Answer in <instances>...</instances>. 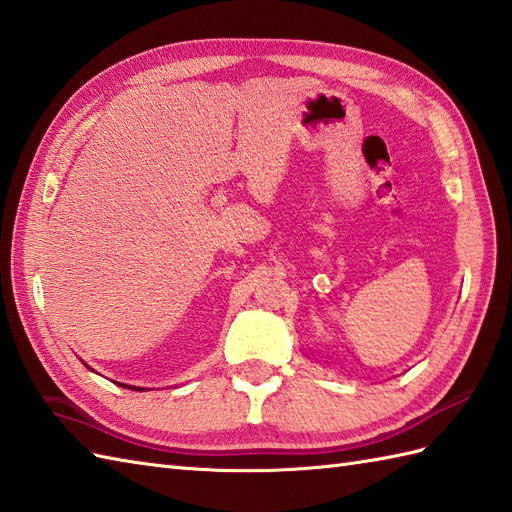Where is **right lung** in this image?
I'll return each instance as SVG.
<instances>
[{
  "label": "right lung",
  "mask_w": 512,
  "mask_h": 512,
  "mask_svg": "<svg viewBox=\"0 0 512 512\" xmlns=\"http://www.w3.org/2000/svg\"><path fill=\"white\" fill-rule=\"evenodd\" d=\"M121 387H129V389H134V391H143L140 387H134V385H125V383H121Z\"/></svg>",
  "instance_id": "obj_1"
}]
</instances>
